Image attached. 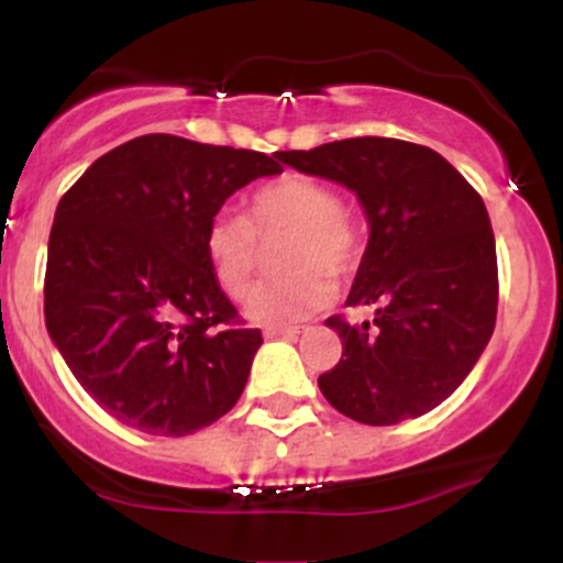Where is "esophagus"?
<instances>
[{"label": "esophagus", "instance_id": "obj_1", "mask_svg": "<svg viewBox=\"0 0 563 563\" xmlns=\"http://www.w3.org/2000/svg\"><path fill=\"white\" fill-rule=\"evenodd\" d=\"M299 333H301L299 325H277V328H267V331H264V339H294V335Z\"/></svg>", "mask_w": 563, "mask_h": 563}]
</instances>
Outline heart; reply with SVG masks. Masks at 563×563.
Returning <instances> with one entry per match:
<instances>
[{
  "label": "heart",
  "instance_id": "heart-1",
  "mask_svg": "<svg viewBox=\"0 0 563 563\" xmlns=\"http://www.w3.org/2000/svg\"><path fill=\"white\" fill-rule=\"evenodd\" d=\"M286 235L280 269L249 301L262 325H290L320 312L363 260V232L341 209L339 192L307 174H280L245 198V217L217 214L203 232V251L219 288L243 299L262 264V243Z\"/></svg>",
  "mask_w": 563,
  "mask_h": 563
}]
</instances>
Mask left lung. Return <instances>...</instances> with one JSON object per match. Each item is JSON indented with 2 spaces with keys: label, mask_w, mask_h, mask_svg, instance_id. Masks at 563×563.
I'll return each mask as SVG.
<instances>
[{
  "label": "left lung",
  "mask_w": 563,
  "mask_h": 563,
  "mask_svg": "<svg viewBox=\"0 0 563 563\" xmlns=\"http://www.w3.org/2000/svg\"><path fill=\"white\" fill-rule=\"evenodd\" d=\"M280 161L346 185L371 222L346 307L376 318L325 320L344 352L318 378L322 397L367 426L434 410L495 331L497 254L482 196L437 151L405 140H335Z\"/></svg>",
  "instance_id": "obj_1"
}]
</instances>
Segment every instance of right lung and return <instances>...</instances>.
<instances>
[{"mask_svg": "<svg viewBox=\"0 0 563 563\" xmlns=\"http://www.w3.org/2000/svg\"><path fill=\"white\" fill-rule=\"evenodd\" d=\"M277 161L145 134L97 158L60 198L44 322L115 421L185 437L241 399L262 331L245 328L219 288L203 232L232 192L280 174Z\"/></svg>", "mask_w": 563, "mask_h": 563, "instance_id": "right-lung-1", "label": "right lung"}]
</instances>
